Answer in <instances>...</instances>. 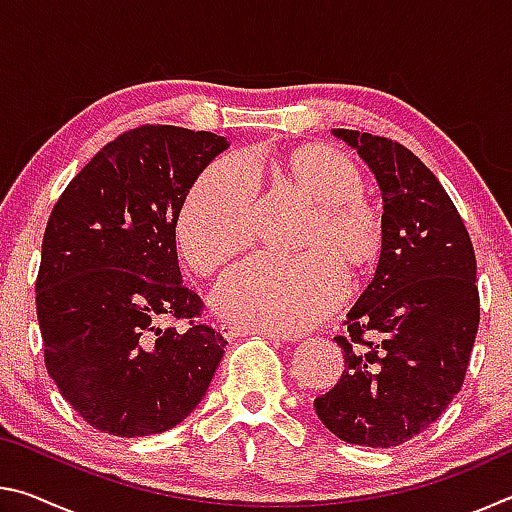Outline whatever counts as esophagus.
I'll return each instance as SVG.
<instances>
[{
  "label": "esophagus",
  "mask_w": 512,
  "mask_h": 512,
  "mask_svg": "<svg viewBox=\"0 0 512 512\" xmlns=\"http://www.w3.org/2000/svg\"><path fill=\"white\" fill-rule=\"evenodd\" d=\"M216 332H219L225 341H235V339H239V336H246V334H257V336H262V339H271V341H284L282 334H273V332H250V329L237 327V325H228V323H223V325L216 327Z\"/></svg>",
  "instance_id": "34e87169"
}]
</instances>
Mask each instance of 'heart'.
Instances as JSON below:
<instances>
[{
    "label": "heart",
    "instance_id": "obj_1",
    "mask_svg": "<svg viewBox=\"0 0 512 512\" xmlns=\"http://www.w3.org/2000/svg\"><path fill=\"white\" fill-rule=\"evenodd\" d=\"M257 169V164H250ZM289 194L314 207L296 259L253 257L223 277L212 309L228 323L257 332L300 334L323 320L343 298V275L361 277L379 259L384 228L363 198L366 178L359 164L323 144L296 146L264 162ZM255 183L244 164L212 162L189 187L176 219L185 262L210 275L250 241Z\"/></svg>",
    "mask_w": 512,
    "mask_h": 512
}]
</instances>
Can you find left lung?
<instances>
[{
    "label": "left lung",
    "instance_id": "1",
    "mask_svg": "<svg viewBox=\"0 0 512 512\" xmlns=\"http://www.w3.org/2000/svg\"><path fill=\"white\" fill-rule=\"evenodd\" d=\"M375 173L384 246L368 289L334 336L345 370L314 400L345 443L395 447L461 391L479 329L476 257L461 214L420 158L386 137L334 128Z\"/></svg>",
    "mask_w": 512,
    "mask_h": 512
}]
</instances>
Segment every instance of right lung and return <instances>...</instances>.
Listing matches in <instances>:
<instances>
[{"label":"right lung","instance_id":"1","mask_svg":"<svg viewBox=\"0 0 512 512\" xmlns=\"http://www.w3.org/2000/svg\"><path fill=\"white\" fill-rule=\"evenodd\" d=\"M228 140L178 126L119 135L85 164L49 216L36 282L45 363L94 429L135 438L192 413L223 357L183 287L176 219L189 187Z\"/></svg>","mask_w":512,"mask_h":512}]
</instances>
